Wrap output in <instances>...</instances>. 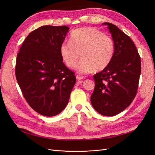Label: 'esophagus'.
Wrapping results in <instances>:
<instances>
[{
	"label": "esophagus",
	"instance_id": "obj_1",
	"mask_svg": "<svg viewBox=\"0 0 155 155\" xmlns=\"http://www.w3.org/2000/svg\"><path fill=\"white\" fill-rule=\"evenodd\" d=\"M76 79H77V80L80 81V80H82L83 79H84V77L81 76H79V75H77V76H76Z\"/></svg>",
	"mask_w": 155,
	"mask_h": 155
}]
</instances>
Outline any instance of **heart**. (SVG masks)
<instances>
[{"label": "heart", "mask_w": 155, "mask_h": 155, "mask_svg": "<svg viewBox=\"0 0 155 155\" xmlns=\"http://www.w3.org/2000/svg\"><path fill=\"white\" fill-rule=\"evenodd\" d=\"M115 45L111 37L94 28H81L74 30L69 42L61 45L59 52L64 64L74 68L77 66L79 73L86 74L107 68L114 56Z\"/></svg>", "instance_id": "obj_1"}]
</instances>
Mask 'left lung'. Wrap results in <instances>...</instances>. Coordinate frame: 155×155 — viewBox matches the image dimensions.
Wrapping results in <instances>:
<instances>
[{
  "instance_id": "left-lung-1",
  "label": "left lung",
  "mask_w": 155,
  "mask_h": 155,
  "mask_svg": "<svg viewBox=\"0 0 155 155\" xmlns=\"http://www.w3.org/2000/svg\"><path fill=\"white\" fill-rule=\"evenodd\" d=\"M107 25L115 45L111 62L93 79L95 87L91 96L92 107L98 113L112 116L129 107L137 95L141 59L134 42L116 25Z\"/></svg>"
}]
</instances>
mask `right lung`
Wrapping results in <instances>:
<instances>
[{
    "mask_svg": "<svg viewBox=\"0 0 155 155\" xmlns=\"http://www.w3.org/2000/svg\"><path fill=\"white\" fill-rule=\"evenodd\" d=\"M68 30L66 26H41L26 37L17 54L15 76L23 96L45 116L64 109L76 81L59 52Z\"/></svg>",
    "mask_w": 155,
    "mask_h": 155,
    "instance_id": "add662e5",
    "label": "right lung"
}]
</instances>
